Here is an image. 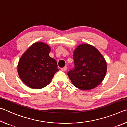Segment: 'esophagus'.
Returning <instances> with one entry per match:
<instances>
[{
	"label": "esophagus",
	"mask_w": 127,
	"mask_h": 127,
	"mask_svg": "<svg viewBox=\"0 0 127 127\" xmlns=\"http://www.w3.org/2000/svg\"><path fill=\"white\" fill-rule=\"evenodd\" d=\"M66 70H67V67H66V66H64V67L61 68V70H62V71L63 72L66 71Z\"/></svg>",
	"instance_id": "1"
}]
</instances>
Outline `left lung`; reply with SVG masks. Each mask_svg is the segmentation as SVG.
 <instances>
[{
  "instance_id": "8db88e82",
  "label": "left lung",
  "mask_w": 127,
  "mask_h": 127,
  "mask_svg": "<svg viewBox=\"0 0 127 127\" xmlns=\"http://www.w3.org/2000/svg\"><path fill=\"white\" fill-rule=\"evenodd\" d=\"M73 57L74 67L68 73L73 85L82 90L100 85L107 71L106 62L100 51L91 45L81 44L75 49Z\"/></svg>"
}]
</instances>
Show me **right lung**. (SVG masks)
<instances>
[{"label":"right lung","mask_w":127,"mask_h":127,"mask_svg":"<svg viewBox=\"0 0 127 127\" xmlns=\"http://www.w3.org/2000/svg\"><path fill=\"white\" fill-rule=\"evenodd\" d=\"M50 48L44 42H36L28 48L18 64L19 77L28 87L44 88L59 70L57 61L49 56Z\"/></svg>","instance_id":"right-lung-1"}]
</instances>
